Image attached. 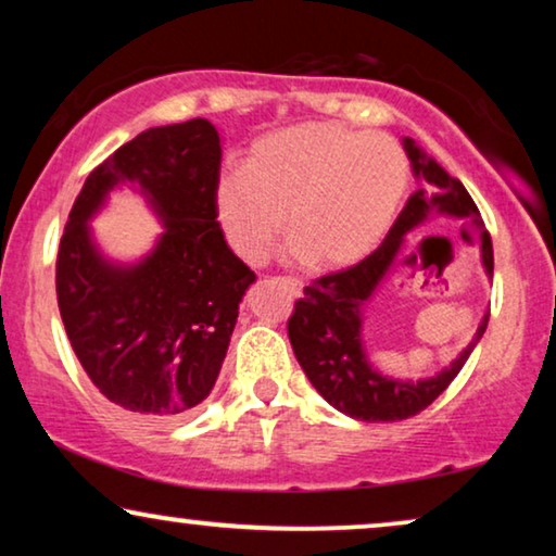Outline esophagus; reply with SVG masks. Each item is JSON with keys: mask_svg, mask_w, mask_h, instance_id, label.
Returning <instances> with one entry per match:
<instances>
[{"mask_svg": "<svg viewBox=\"0 0 556 556\" xmlns=\"http://www.w3.org/2000/svg\"><path fill=\"white\" fill-rule=\"evenodd\" d=\"M283 283H286L288 288H291L293 295H301V293H303V283H301L299 278H283Z\"/></svg>", "mask_w": 556, "mask_h": 556, "instance_id": "esophagus-1", "label": "esophagus"}]
</instances>
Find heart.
Wrapping results in <instances>:
<instances>
[{
	"label": "heart",
	"mask_w": 556,
	"mask_h": 556,
	"mask_svg": "<svg viewBox=\"0 0 556 556\" xmlns=\"http://www.w3.org/2000/svg\"><path fill=\"white\" fill-rule=\"evenodd\" d=\"M409 166L384 134L303 121L250 147L242 172L215 189L219 227L235 253L261 263L280 238L314 270H341L377 250L397 217Z\"/></svg>",
	"instance_id": "heart-1"
}]
</instances>
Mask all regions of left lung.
I'll return each instance as SVG.
<instances>
[{
  "mask_svg": "<svg viewBox=\"0 0 556 556\" xmlns=\"http://www.w3.org/2000/svg\"><path fill=\"white\" fill-rule=\"evenodd\" d=\"M402 147L413 166L417 189L394 219L384 242L354 268L331 273L303 288V299L295 301V311L288 321L293 354L316 392L339 413L362 422H394L422 413L458 377L489 326V314H485L470 344L432 377H390L382 375L369 359L362 337L364 308L390 276L407 235L420 230L432 217L470 219L481 235V265L485 276L493 278L491 238L483 230L481 212L466 187L451 177L435 159L425 154L413 139L405 136Z\"/></svg>",
  "mask_w": 556,
  "mask_h": 556,
  "instance_id": "obj_1",
  "label": "left lung"
}]
</instances>
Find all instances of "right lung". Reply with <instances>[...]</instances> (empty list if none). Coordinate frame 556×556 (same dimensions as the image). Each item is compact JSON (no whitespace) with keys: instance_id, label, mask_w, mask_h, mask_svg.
I'll use <instances>...</instances> for the list:
<instances>
[{"instance_id":"1","label":"right lung","mask_w":556,"mask_h":556,"mask_svg":"<svg viewBox=\"0 0 556 556\" xmlns=\"http://www.w3.org/2000/svg\"><path fill=\"white\" fill-rule=\"evenodd\" d=\"M223 136L204 118L156 126L88 174L58 253L67 339L101 394L147 420H174L212 392L255 273L219 230ZM128 184L163 223L139 262L105 256L89 223Z\"/></svg>"}]
</instances>
